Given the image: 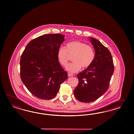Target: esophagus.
<instances>
[{
	"instance_id": "obj_1",
	"label": "esophagus",
	"mask_w": 134,
	"mask_h": 134,
	"mask_svg": "<svg viewBox=\"0 0 134 134\" xmlns=\"http://www.w3.org/2000/svg\"><path fill=\"white\" fill-rule=\"evenodd\" d=\"M68 76H69V77H72V76H73V74H72L71 73H69V72H68Z\"/></svg>"
}]
</instances>
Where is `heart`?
<instances>
[{
  "instance_id": "b5f03b06",
  "label": "heart",
  "mask_w": 134,
  "mask_h": 134,
  "mask_svg": "<svg viewBox=\"0 0 134 134\" xmlns=\"http://www.w3.org/2000/svg\"><path fill=\"white\" fill-rule=\"evenodd\" d=\"M69 56L73 57L74 62L66 67V70L71 73H75L83 69L89 68L94 59V52L90 45L80 41H72L66 44L65 48L60 47L57 57L59 64L66 67L70 59Z\"/></svg>"
}]
</instances>
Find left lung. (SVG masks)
Instances as JSON below:
<instances>
[{
  "label": "left lung",
  "mask_w": 134,
  "mask_h": 134,
  "mask_svg": "<svg viewBox=\"0 0 134 134\" xmlns=\"http://www.w3.org/2000/svg\"><path fill=\"white\" fill-rule=\"evenodd\" d=\"M90 40L96 53L94 59L89 68L77 74L79 83L74 91L76 98L84 103L94 101L106 93L114 69L109 49L93 37Z\"/></svg>",
  "instance_id": "8db88e82"
}]
</instances>
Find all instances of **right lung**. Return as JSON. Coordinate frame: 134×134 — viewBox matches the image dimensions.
<instances>
[{
	"instance_id": "add662e5",
	"label": "right lung",
	"mask_w": 134,
	"mask_h": 134,
	"mask_svg": "<svg viewBox=\"0 0 134 134\" xmlns=\"http://www.w3.org/2000/svg\"><path fill=\"white\" fill-rule=\"evenodd\" d=\"M65 36L50 34L30 41L20 59V77L33 95L42 99L56 96L60 85L68 78L58 61L57 53Z\"/></svg>"
}]
</instances>
